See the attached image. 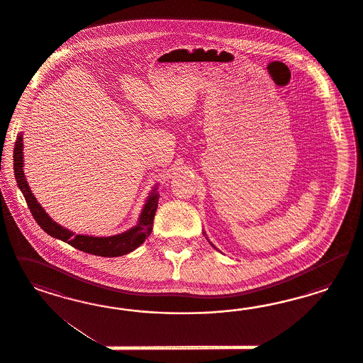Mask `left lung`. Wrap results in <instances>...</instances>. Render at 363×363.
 Segmentation results:
<instances>
[{"label":"left lung","instance_id":"left-lung-1","mask_svg":"<svg viewBox=\"0 0 363 363\" xmlns=\"http://www.w3.org/2000/svg\"><path fill=\"white\" fill-rule=\"evenodd\" d=\"M203 235H206V234H205V231H203ZM206 238H208V237H206ZM208 241H209V240H208ZM209 243L211 245V246H213V247H214V249H217V247H216V246H214L211 242L209 241Z\"/></svg>","mask_w":363,"mask_h":363}]
</instances>
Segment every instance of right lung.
Segmentation results:
<instances>
[{"label": "right lung", "instance_id": "right-lung-1", "mask_svg": "<svg viewBox=\"0 0 363 363\" xmlns=\"http://www.w3.org/2000/svg\"><path fill=\"white\" fill-rule=\"evenodd\" d=\"M22 150H23V138H22V133H20L17 135L14 155H13L14 177L34 220L41 226L43 230L46 231L55 240L66 242L85 253L94 254L99 257H120V255L132 253L133 250L141 246L145 240L150 235V233L153 230L154 216H155V210L160 199V193L157 191V186H154L153 190L150 191L149 197L143 205L138 222L135 226H133L132 229L123 231L117 235H110V237H93V235H85V234H76L73 231L67 230L66 228H62L55 220H52L49 214L45 211L44 208L37 202L25 178Z\"/></svg>", "mask_w": 363, "mask_h": 363}]
</instances>
